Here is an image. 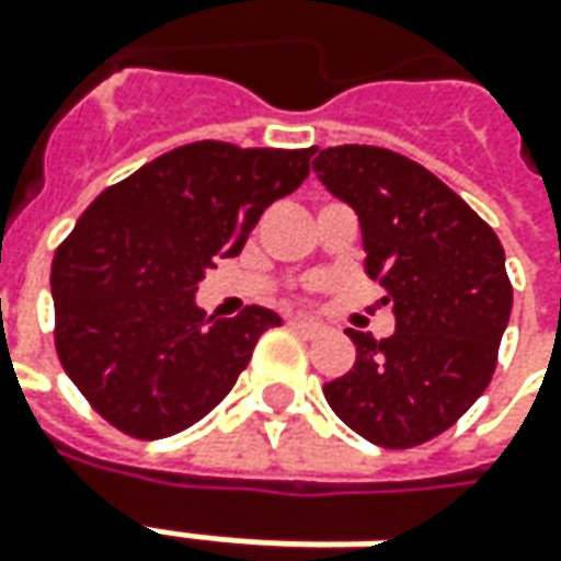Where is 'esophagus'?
<instances>
[{"mask_svg": "<svg viewBox=\"0 0 561 561\" xmlns=\"http://www.w3.org/2000/svg\"><path fill=\"white\" fill-rule=\"evenodd\" d=\"M288 325L297 331H304V334H319L322 325L316 322V319H304V316H295V319H288Z\"/></svg>", "mask_w": 561, "mask_h": 561, "instance_id": "34e87169", "label": "esophagus"}]
</instances>
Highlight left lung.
Masks as SVG:
<instances>
[{"instance_id": "8db88e82", "label": "left lung", "mask_w": 561, "mask_h": 561, "mask_svg": "<svg viewBox=\"0 0 561 561\" xmlns=\"http://www.w3.org/2000/svg\"><path fill=\"white\" fill-rule=\"evenodd\" d=\"M312 171L362 227L365 273L392 300L396 334L346 331L356 365L325 383L334 414L380 448L436 439L485 392L513 285L504 245L467 202L409 156L344 144Z\"/></svg>"}]
</instances>
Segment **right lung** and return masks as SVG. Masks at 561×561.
<instances>
[{"instance_id": "1", "label": "right lung", "mask_w": 561, "mask_h": 561, "mask_svg": "<svg viewBox=\"0 0 561 561\" xmlns=\"http://www.w3.org/2000/svg\"><path fill=\"white\" fill-rule=\"evenodd\" d=\"M312 152L196 140L106 186L76 220L51 264L55 346L106 424L135 439L193 426L232 390L261 334L282 325L264 307L208 319L196 291L304 184Z\"/></svg>"}]
</instances>
